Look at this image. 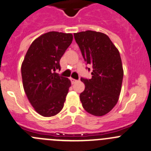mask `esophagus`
Returning <instances> with one entry per match:
<instances>
[{
  "instance_id": "obj_1",
  "label": "esophagus",
  "mask_w": 151,
  "mask_h": 151,
  "mask_svg": "<svg viewBox=\"0 0 151 151\" xmlns=\"http://www.w3.org/2000/svg\"><path fill=\"white\" fill-rule=\"evenodd\" d=\"M70 80H71V83H72V84L75 83L77 82V80H76L75 79H74V78H71H71H70Z\"/></svg>"
}]
</instances>
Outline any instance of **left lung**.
<instances>
[{
  "label": "left lung",
  "instance_id": "obj_1",
  "mask_svg": "<svg viewBox=\"0 0 151 151\" xmlns=\"http://www.w3.org/2000/svg\"><path fill=\"white\" fill-rule=\"evenodd\" d=\"M74 36L84 60L93 68L91 79L81 77L85 90L80 95V101L87 112L103 116L116 105L122 90L124 70L120 53L103 33L86 30Z\"/></svg>",
  "mask_w": 151,
  "mask_h": 151
}]
</instances>
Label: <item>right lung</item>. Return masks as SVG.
<instances>
[{"instance_id":"add662e5","label":"right lung","mask_w":151,"mask_h":151,"mask_svg":"<svg viewBox=\"0 0 151 151\" xmlns=\"http://www.w3.org/2000/svg\"><path fill=\"white\" fill-rule=\"evenodd\" d=\"M73 40L71 33L51 31L35 39L22 65L25 94L35 110L51 117L63 109L71 86L67 77L59 76L60 60Z\"/></svg>"}]
</instances>
